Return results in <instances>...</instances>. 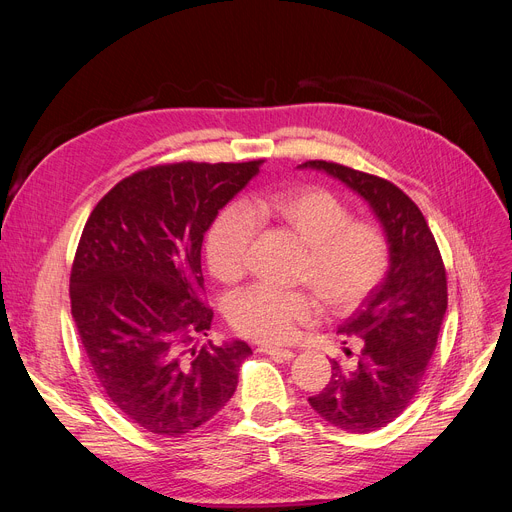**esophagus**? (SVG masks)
Wrapping results in <instances>:
<instances>
[{
    "instance_id": "esophagus-1",
    "label": "esophagus",
    "mask_w": 512,
    "mask_h": 512,
    "mask_svg": "<svg viewBox=\"0 0 512 512\" xmlns=\"http://www.w3.org/2000/svg\"><path fill=\"white\" fill-rule=\"evenodd\" d=\"M257 351L263 353V355H270V357H274L278 361H290L294 357V353L288 351V348H276V346H259Z\"/></svg>"
}]
</instances>
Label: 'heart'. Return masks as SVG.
<instances>
[{"mask_svg":"<svg viewBox=\"0 0 512 512\" xmlns=\"http://www.w3.org/2000/svg\"><path fill=\"white\" fill-rule=\"evenodd\" d=\"M256 222H272L305 249L299 280L307 282L330 313L355 311L382 284L390 265V242L373 222L353 220L336 195L317 186L284 188L247 199L245 209L226 207L207 232L209 270L222 282L247 272ZM319 315L305 292H284L257 284L240 292L228 305L232 328L253 340L290 342Z\"/></svg>","mask_w":512,"mask_h":512,"instance_id":"b5f03b06","label":"heart"}]
</instances>
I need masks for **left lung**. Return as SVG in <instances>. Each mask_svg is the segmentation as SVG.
Returning <instances> with one entry per match:
<instances>
[{"mask_svg": "<svg viewBox=\"0 0 512 512\" xmlns=\"http://www.w3.org/2000/svg\"><path fill=\"white\" fill-rule=\"evenodd\" d=\"M299 168L326 172L365 199L390 242L386 278L338 328L344 344H361L357 365L332 361L328 386L309 398L328 423L375 432L409 407L436 351L448 307L444 263L423 213L392 182L321 159Z\"/></svg>", "mask_w": 512, "mask_h": 512, "instance_id": "obj_1", "label": "left lung"}]
</instances>
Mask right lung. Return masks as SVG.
Listing matches in <instances>:
<instances>
[{"label": "right lung", "mask_w": 512, "mask_h": 512, "mask_svg": "<svg viewBox=\"0 0 512 512\" xmlns=\"http://www.w3.org/2000/svg\"><path fill=\"white\" fill-rule=\"evenodd\" d=\"M261 164L141 170L97 203L80 236L70 274L80 342L107 398L151 434L178 438L222 411L253 353L242 340L191 344L213 319L201 303L203 236Z\"/></svg>", "instance_id": "obj_1"}]
</instances>
